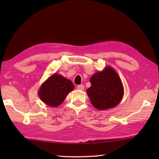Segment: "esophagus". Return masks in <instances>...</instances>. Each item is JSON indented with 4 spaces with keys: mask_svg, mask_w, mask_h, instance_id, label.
I'll use <instances>...</instances> for the list:
<instances>
[{
    "mask_svg": "<svg viewBox=\"0 0 159 159\" xmlns=\"http://www.w3.org/2000/svg\"><path fill=\"white\" fill-rule=\"evenodd\" d=\"M77 88H78V90H84L85 87H84V85H79L77 86Z\"/></svg>",
    "mask_w": 159,
    "mask_h": 159,
    "instance_id": "34e87169",
    "label": "esophagus"
}]
</instances>
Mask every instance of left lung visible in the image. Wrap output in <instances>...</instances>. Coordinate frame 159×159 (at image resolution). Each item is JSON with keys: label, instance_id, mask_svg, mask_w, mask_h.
I'll list each match as a JSON object with an SVG mask.
<instances>
[{"label": "left lung", "instance_id": "8db88e82", "mask_svg": "<svg viewBox=\"0 0 159 159\" xmlns=\"http://www.w3.org/2000/svg\"><path fill=\"white\" fill-rule=\"evenodd\" d=\"M91 86L86 90L91 104L99 110L109 109L121 102L124 88L116 70L107 66L90 79Z\"/></svg>", "mask_w": 159, "mask_h": 159}]
</instances>
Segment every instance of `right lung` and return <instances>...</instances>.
<instances>
[{
	"label": "right lung",
	"instance_id": "obj_1",
	"mask_svg": "<svg viewBox=\"0 0 159 159\" xmlns=\"http://www.w3.org/2000/svg\"><path fill=\"white\" fill-rule=\"evenodd\" d=\"M74 89L71 80L57 73L53 74L39 88V96L42 102L51 107L60 106L67 95Z\"/></svg>",
	"mask_w": 159,
	"mask_h": 159
}]
</instances>
